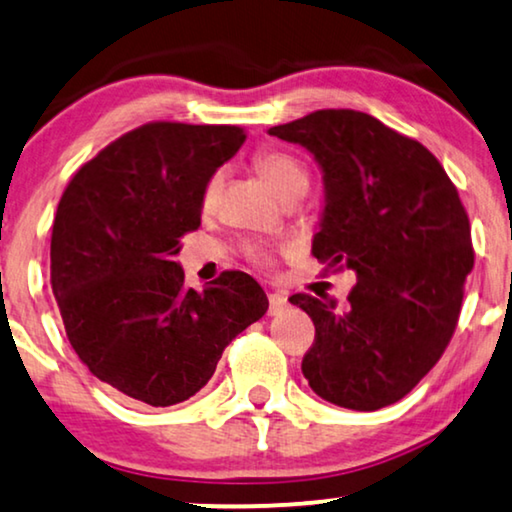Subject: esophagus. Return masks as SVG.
Masks as SVG:
<instances>
[{
	"mask_svg": "<svg viewBox=\"0 0 512 512\" xmlns=\"http://www.w3.org/2000/svg\"><path fill=\"white\" fill-rule=\"evenodd\" d=\"M287 296L280 294V292H271L269 294V315L276 317V315H282V312L287 310Z\"/></svg>",
	"mask_w": 512,
	"mask_h": 512,
	"instance_id": "1",
	"label": "esophagus"
}]
</instances>
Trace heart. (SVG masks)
<instances>
[{
	"label": "heart",
	"instance_id": "obj_1",
	"mask_svg": "<svg viewBox=\"0 0 512 512\" xmlns=\"http://www.w3.org/2000/svg\"><path fill=\"white\" fill-rule=\"evenodd\" d=\"M253 165L259 172V177L269 183V188L280 200H285V197L294 193H305V188H308V170H305L299 158L287 154V151H259L253 158ZM220 181H223L220 174H213L209 179L207 188H204V204H211L216 200ZM248 257L257 264H266V255L255 248H248Z\"/></svg>",
	"mask_w": 512,
	"mask_h": 512
}]
</instances>
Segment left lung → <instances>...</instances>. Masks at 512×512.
Segmentation results:
<instances>
[{
    "instance_id": "8db88e82",
    "label": "left lung",
    "mask_w": 512,
    "mask_h": 512,
    "mask_svg": "<svg viewBox=\"0 0 512 512\" xmlns=\"http://www.w3.org/2000/svg\"><path fill=\"white\" fill-rule=\"evenodd\" d=\"M269 135L299 144L322 170L312 255L356 273L342 308L326 294L289 296L315 322L303 377L338 407H388L432 370L455 331L474 266L467 211L421 142L365 112L317 110Z\"/></svg>"
}]
</instances>
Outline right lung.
<instances>
[{"label":"right lung","mask_w":512,"mask_h":512,"mask_svg":"<svg viewBox=\"0 0 512 512\" xmlns=\"http://www.w3.org/2000/svg\"><path fill=\"white\" fill-rule=\"evenodd\" d=\"M246 133L239 126L158 121L119 137L82 165L61 195L50 282L80 361L151 407L207 386L225 347L264 317V289L225 271L186 287L174 257L200 227L204 188Z\"/></svg>","instance_id":"right-lung-1"}]
</instances>
